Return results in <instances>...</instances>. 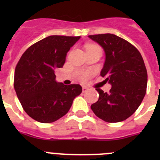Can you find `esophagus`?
<instances>
[{
	"label": "esophagus",
	"instance_id": "34e87169",
	"mask_svg": "<svg viewBox=\"0 0 160 160\" xmlns=\"http://www.w3.org/2000/svg\"><path fill=\"white\" fill-rule=\"evenodd\" d=\"M89 89H88V87H82V92L83 93H85V92H87V90H88Z\"/></svg>",
	"mask_w": 160,
	"mask_h": 160
}]
</instances>
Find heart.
Segmentation results:
<instances>
[{"label": "heart", "instance_id": "heart-1", "mask_svg": "<svg viewBox=\"0 0 160 160\" xmlns=\"http://www.w3.org/2000/svg\"><path fill=\"white\" fill-rule=\"evenodd\" d=\"M94 46H94V45H88L87 46V48H90V47H94ZM92 74V72L88 71V72H82V73H79V79L82 80V81H85V80H87L90 75Z\"/></svg>", "mask_w": 160, "mask_h": 160}]
</instances>
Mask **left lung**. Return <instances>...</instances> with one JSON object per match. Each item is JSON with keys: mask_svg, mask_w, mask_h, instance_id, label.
<instances>
[{"mask_svg": "<svg viewBox=\"0 0 160 160\" xmlns=\"http://www.w3.org/2000/svg\"><path fill=\"white\" fill-rule=\"evenodd\" d=\"M104 49L100 75L111 85L110 92L96 88L99 98L90 108L107 122L126 120L135 112L147 90L148 72L140 53L128 41L111 33L88 36Z\"/></svg>", "mask_w": 160, "mask_h": 160, "instance_id": "obj_1", "label": "left lung"}]
</instances>
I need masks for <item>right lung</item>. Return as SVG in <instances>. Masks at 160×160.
<instances>
[{
    "label": "right lung",
    "mask_w": 160,
    "mask_h": 160,
    "mask_svg": "<svg viewBox=\"0 0 160 160\" xmlns=\"http://www.w3.org/2000/svg\"><path fill=\"white\" fill-rule=\"evenodd\" d=\"M80 37L53 35L28 48L14 73V89L24 111L38 122L49 123L67 114L82 93L78 84L56 82L55 70L62 67L70 48Z\"/></svg>",
    "instance_id": "1"
}]
</instances>
